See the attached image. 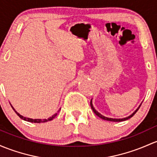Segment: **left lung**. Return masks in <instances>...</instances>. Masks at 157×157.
Here are the masks:
<instances>
[{
    "mask_svg": "<svg viewBox=\"0 0 157 157\" xmlns=\"http://www.w3.org/2000/svg\"><path fill=\"white\" fill-rule=\"evenodd\" d=\"M92 100V99H91ZM90 100V107H91V109H92V110H93V112H94V113H95V114L96 115H97L99 117H100V118H102V119H103V120H105V121H114V122H121V121H126V120H128V119H129L130 118V117H132L133 115H134L135 114H136V112H137V111L139 110V109L140 108V105L139 108H138L137 109H136V112H135L134 113H132V114H131L130 116H129V117H125V118H122V119H113V118H109V117H104L103 115H102V114H99V113L98 112H97V111H96V109H94V106H93V104H92V101Z\"/></svg>",
    "mask_w": 157,
    "mask_h": 157,
    "instance_id": "obj_1",
    "label": "left lung"
}]
</instances>
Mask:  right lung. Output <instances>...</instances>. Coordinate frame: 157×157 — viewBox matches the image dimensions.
<instances>
[{
  "label": "right lung",
  "instance_id": "add662e5",
  "mask_svg": "<svg viewBox=\"0 0 157 157\" xmlns=\"http://www.w3.org/2000/svg\"><path fill=\"white\" fill-rule=\"evenodd\" d=\"M12 106V105H11ZM12 108H13V110L15 111V112L16 113V114L18 116V117H20L21 119L24 120V121H28V122H32V123H45V122H47V121H52V120H53L54 118H55V117L57 116V114H58V113H56V114H55L54 115H52L51 117H49V118L48 119H32V118H28V117H23V116H21V114H19L18 113L16 112V110H15L14 109H13V107L12 106ZM60 111V110H59Z\"/></svg>",
  "mask_w": 157,
  "mask_h": 157
}]
</instances>
